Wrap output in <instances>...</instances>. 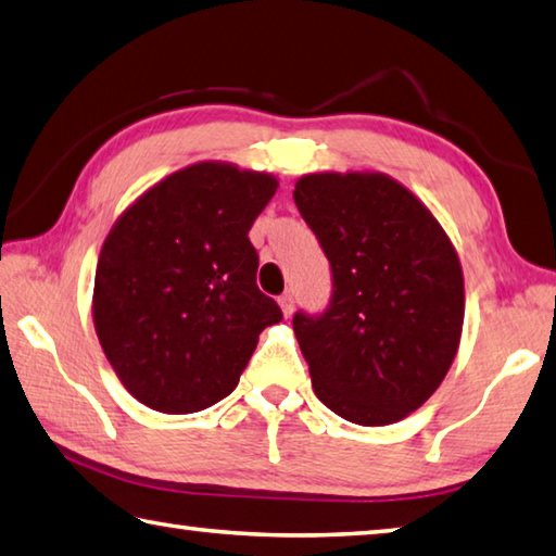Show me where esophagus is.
Here are the masks:
<instances>
[{
	"label": "esophagus",
	"mask_w": 556,
	"mask_h": 556,
	"mask_svg": "<svg viewBox=\"0 0 556 556\" xmlns=\"http://www.w3.org/2000/svg\"><path fill=\"white\" fill-rule=\"evenodd\" d=\"M279 306H281V313L289 318L291 313H294V294L291 291H287V294L279 296Z\"/></svg>",
	"instance_id": "34e87169"
}]
</instances>
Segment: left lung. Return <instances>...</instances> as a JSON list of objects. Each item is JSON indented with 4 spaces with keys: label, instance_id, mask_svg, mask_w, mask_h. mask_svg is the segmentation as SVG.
I'll return each mask as SVG.
<instances>
[{
    "label": "left lung",
    "instance_id": "left-lung-1",
    "mask_svg": "<svg viewBox=\"0 0 556 556\" xmlns=\"http://www.w3.org/2000/svg\"><path fill=\"white\" fill-rule=\"evenodd\" d=\"M299 214L332 271L318 316L294 313L316 396L357 426H389L445 379L464 323L459 257L426 204L381 173L296 181Z\"/></svg>",
    "mask_w": 556,
    "mask_h": 556
}]
</instances>
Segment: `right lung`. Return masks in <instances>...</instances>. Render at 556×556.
I'll use <instances>...</instances> for the list:
<instances>
[{
  "label": "right lung",
  "mask_w": 556,
  "mask_h": 556,
  "mask_svg": "<svg viewBox=\"0 0 556 556\" xmlns=\"http://www.w3.org/2000/svg\"><path fill=\"white\" fill-rule=\"evenodd\" d=\"M277 179L197 163L157 181L111 228L94 277V328L128 393L197 413L238 387L281 308L257 289L250 228Z\"/></svg>",
  "instance_id": "obj_1"
}]
</instances>
